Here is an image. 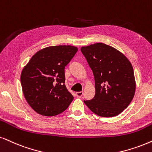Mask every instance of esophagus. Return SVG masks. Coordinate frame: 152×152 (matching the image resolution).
<instances>
[{
	"instance_id": "obj_1",
	"label": "esophagus",
	"mask_w": 152,
	"mask_h": 152,
	"mask_svg": "<svg viewBox=\"0 0 152 152\" xmlns=\"http://www.w3.org/2000/svg\"><path fill=\"white\" fill-rule=\"evenodd\" d=\"M76 95L77 96V97H81L83 95V92H77V93H76Z\"/></svg>"
}]
</instances>
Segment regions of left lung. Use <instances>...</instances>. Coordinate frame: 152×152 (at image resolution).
Here are the masks:
<instances>
[{"mask_svg": "<svg viewBox=\"0 0 152 152\" xmlns=\"http://www.w3.org/2000/svg\"><path fill=\"white\" fill-rule=\"evenodd\" d=\"M93 71L95 95L84 103L95 114L117 116L128 107L135 93L133 68L122 53L110 45L97 43L80 48Z\"/></svg>", "mask_w": 152, "mask_h": 152, "instance_id": "left-lung-1", "label": "left lung"}]
</instances>
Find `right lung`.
Masks as SVG:
<instances>
[{
    "instance_id": "right-lung-1",
    "label": "right lung",
    "mask_w": 152,
    "mask_h": 152,
    "mask_svg": "<svg viewBox=\"0 0 152 152\" xmlns=\"http://www.w3.org/2000/svg\"><path fill=\"white\" fill-rule=\"evenodd\" d=\"M77 51L75 46H50L34 54L23 68L20 77L23 94L38 114L56 116L74 99L64 85V68Z\"/></svg>"
}]
</instances>
